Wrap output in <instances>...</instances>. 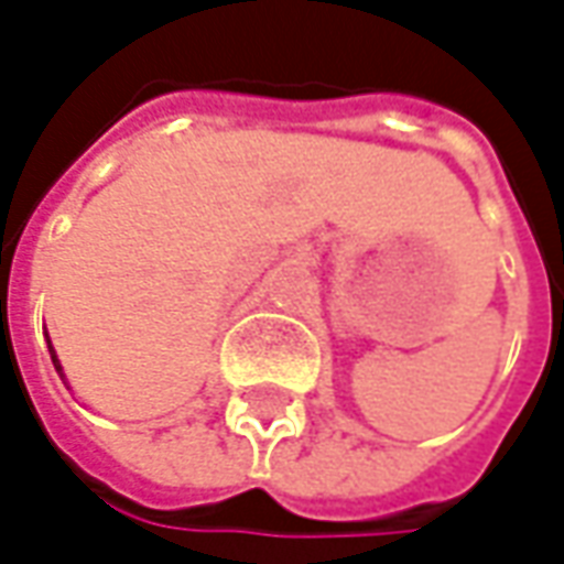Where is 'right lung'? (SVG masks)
Returning <instances> with one entry per match:
<instances>
[{
	"mask_svg": "<svg viewBox=\"0 0 564 564\" xmlns=\"http://www.w3.org/2000/svg\"><path fill=\"white\" fill-rule=\"evenodd\" d=\"M48 354H52V362H55V372H58V376H62V379H64L62 360H58V354H55V347H52V341H48ZM64 384H67V381H64Z\"/></svg>",
	"mask_w": 564,
	"mask_h": 564,
	"instance_id": "right-lung-1",
	"label": "right lung"
}]
</instances>
